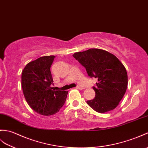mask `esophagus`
I'll return each instance as SVG.
<instances>
[{
	"label": "esophagus",
	"instance_id": "esophagus-1",
	"mask_svg": "<svg viewBox=\"0 0 148 148\" xmlns=\"http://www.w3.org/2000/svg\"><path fill=\"white\" fill-rule=\"evenodd\" d=\"M76 88L77 89H78V90H83V88H82V87H81V86H77L76 87Z\"/></svg>",
	"mask_w": 148,
	"mask_h": 148
}]
</instances>
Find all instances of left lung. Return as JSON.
<instances>
[{
    "label": "left lung",
    "mask_w": 148,
    "mask_h": 148,
    "mask_svg": "<svg viewBox=\"0 0 148 148\" xmlns=\"http://www.w3.org/2000/svg\"><path fill=\"white\" fill-rule=\"evenodd\" d=\"M73 57L86 68L89 76L98 79L93 86L95 97L87 101L88 105L99 113L115 109L125 95L128 84L124 66L108 51L90 49L74 53Z\"/></svg>",
    "instance_id": "8db88e82"
}]
</instances>
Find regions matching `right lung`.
I'll return each instance as SVG.
<instances>
[{
    "instance_id": "add662e5",
    "label": "right lung",
    "mask_w": 148,
    "mask_h": 148,
    "mask_svg": "<svg viewBox=\"0 0 148 148\" xmlns=\"http://www.w3.org/2000/svg\"><path fill=\"white\" fill-rule=\"evenodd\" d=\"M56 56L41 57L27 64L22 72L21 85L27 104L40 115L49 116L59 112L68 91H55L50 67Z\"/></svg>"
}]
</instances>
